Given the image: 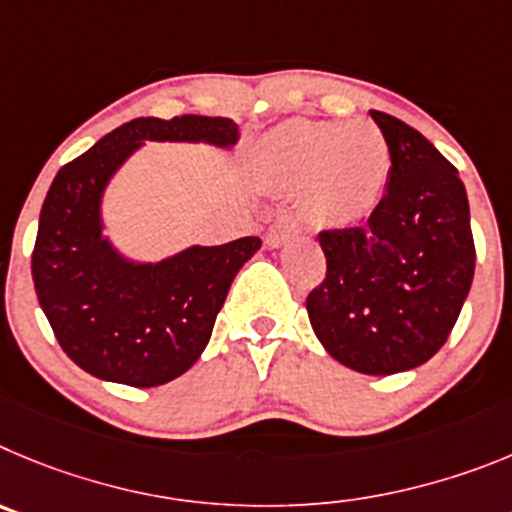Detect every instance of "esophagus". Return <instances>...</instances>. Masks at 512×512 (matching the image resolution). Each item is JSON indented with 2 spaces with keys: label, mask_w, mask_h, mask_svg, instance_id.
I'll return each instance as SVG.
<instances>
[{
  "label": "esophagus",
  "mask_w": 512,
  "mask_h": 512,
  "mask_svg": "<svg viewBox=\"0 0 512 512\" xmlns=\"http://www.w3.org/2000/svg\"><path fill=\"white\" fill-rule=\"evenodd\" d=\"M296 234H298L296 219H293V216H288V214L278 216V219L270 224V229H267L265 247H270V250H278V247L288 245L290 239L296 237Z\"/></svg>",
  "instance_id": "esophagus-1"
}]
</instances>
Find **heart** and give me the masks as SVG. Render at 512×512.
Listing matches in <instances>:
<instances>
[{"label": "heart", "mask_w": 512, "mask_h": 512, "mask_svg": "<svg viewBox=\"0 0 512 512\" xmlns=\"http://www.w3.org/2000/svg\"><path fill=\"white\" fill-rule=\"evenodd\" d=\"M257 155L273 186L301 188L303 214L324 227L370 214L390 176L388 142L367 119H290L262 137Z\"/></svg>", "instance_id": "heart-1"}]
</instances>
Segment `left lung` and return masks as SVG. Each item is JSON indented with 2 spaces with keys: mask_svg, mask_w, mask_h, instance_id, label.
<instances>
[{
  "mask_svg": "<svg viewBox=\"0 0 512 512\" xmlns=\"http://www.w3.org/2000/svg\"><path fill=\"white\" fill-rule=\"evenodd\" d=\"M370 117L390 147L385 196L365 227L319 234L326 278L306 311L336 362L395 375L444 347L472 285L474 242L457 168L411 124Z\"/></svg>",
  "mask_w": 512,
  "mask_h": 512,
  "instance_id": "obj_1",
  "label": "left lung"
}]
</instances>
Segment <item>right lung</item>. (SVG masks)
<instances>
[{
    "instance_id": "obj_1",
    "label": "right lung",
    "mask_w": 512,
    "mask_h": 512,
    "mask_svg": "<svg viewBox=\"0 0 512 512\" xmlns=\"http://www.w3.org/2000/svg\"><path fill=\"white\" fill-rule=\"evenodd\" d=\"M145 142L232 150L239 124L227 117H140L63 165L40 211L32 280L63 352L81 370L132 388L181 377L211 339L234 275L262 247L257 237L191 245L140 260L114 245L104 196Z\"/></svg>"
}]
</instances>
